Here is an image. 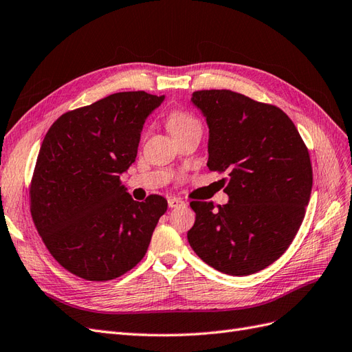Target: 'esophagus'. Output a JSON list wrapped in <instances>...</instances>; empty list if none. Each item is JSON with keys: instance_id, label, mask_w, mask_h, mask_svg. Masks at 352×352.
<instances>
[{"instance_id": "1", "label": "esophagus", "mask_w": 352, "mask_h": 352, "mask_svg": "<svg viewBox=\"0 0 352 352\" xmlns=\"http://www.w3.org/2000/svg\"><path fill=\"white\" fill-rule=\"evenodd\" d=\"M184 201L178 199V197H169L168 199V206L169 208H178V206H183Z\"/></svg>"}]
</instances>
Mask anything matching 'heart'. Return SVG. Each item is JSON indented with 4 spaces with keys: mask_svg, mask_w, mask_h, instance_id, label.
<instances>
[{
    "mask_svg": "<svg viewBox=\"0 0 352 352\" xmlns=\"http://www.w3.org/2000/svg\"><path fill=\"white\" fill-rule=\"evenodd\" d=\"M168 127L171 134H177L192 127H200V122L196 117H192L188 112L184 111H174L168 117Z\"/></svg>",
    "mask_w": 352,
    "mask_h": 352,
    "instance_id": "obj_1",
    "label": "heart"
}]
</instances>
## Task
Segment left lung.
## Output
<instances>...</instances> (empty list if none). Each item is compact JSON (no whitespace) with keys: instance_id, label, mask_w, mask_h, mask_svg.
<instances>
[{"instance_id":"8db88e82","label":"left lung","mask_w":352,"mask_h":352,"mask_svg":"<svg viewBox=\"0 0 352 352\" xmlns=\"http://www.w3.org/2000/svg\"><path fill=\"white\" fill-rule=\"evenodd\" d=\"M192 105L209 129L208 166L228 171V203L191 201L188 243L222 274L245 276L285 253L309 205L313 171L298 130L282 109L232 90H199Z\"/></svg>"}]
</instances>
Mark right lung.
I'll use <instances>...</instances> for the list:
<instances>
[{
  "mask_svg": "<svg viewBox=\"0 0 352 352\" xmlns=\"http://www.w3.org/2000/svg\"><path fill=\"white\" fill-rule=\"evenodd\" d=\"M165 96L120 92L65 112L42 142L30 186L33 222L52 257L76 276L111 280L138 265L166 212L120 183L144 122Z\"/></svg>",
  "mask_w": 352,
  "mask_h": 352,
  "instance_id": "1",
  "label": "right lung"
}]
</instances>
